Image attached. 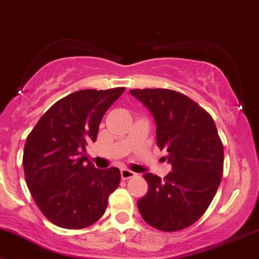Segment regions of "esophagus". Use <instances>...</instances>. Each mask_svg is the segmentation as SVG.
Masks as SVG:
<instances>
[{"label":"esophagus","mask_w":259,"mask_h":259,"mask_svg":"<svg viewBox=\"0 0 259 259\" xmlns=\"http://www.w3.org/2000/svg\"><path fill=\"white\" fill-rule=\"evenodd\" d=\"M135 176H136V173L131 171V169H127V168L121 169V178L122 179H130V178L135 177Z\"/></svg>","instance_id":"1"}]
</instances>
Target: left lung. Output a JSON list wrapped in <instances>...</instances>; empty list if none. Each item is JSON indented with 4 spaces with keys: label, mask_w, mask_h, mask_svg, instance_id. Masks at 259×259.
Masks as SVG:
<instances>
[{
    "label": "left lung",
    "mask_w": 259,
    "mask_h": 259,
    "mask_svg": "<svg viewBox=\"0 0 259 259\" xmlns=\"http://www.w3.org/2000/svg\"><path fill=\"white\" fill-rule=\"evenodd\" d=\"M130 93L154 115L156 144L172 165L163 179L143 176L149 189L137 202L138 209L155 229L183 230L205 213L221 184L224 150L217 127L205 109L177 91L138 88Z\"/></svg>",
    "instance_id": "obj_1"
}]
</instances>
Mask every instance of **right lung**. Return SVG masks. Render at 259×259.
Returning <instances> with one entry per match:
<instances>
[{
  "label": "right lung",
  "instance_id": "add662e5",
  "mask_svg": "<svg viewBox=\"0 0 259 259\" xmlns=\"http://www.w3.org/2000/svg\"><path fill=\"white\" fill-rule=\"evenodd\" d=\"M124 92L82 90L64 97L42 115L27 136L23 166L32 199L48 221L83 229L104 214L121 181L120 169H98L83 155L96 142L105 111Z\"/></svg>",
  "mask_w": 259,
  "mask_h": 259
}]
</instances>
